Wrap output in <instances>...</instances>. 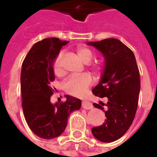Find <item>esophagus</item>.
Here are the masks:
<instances>
[{"instance_id": "obj_1", "label": "esophagus", "mask_w": 157, "mask_h": 157, "mask_svg": "<svg viewBox=\"0 0 157 157\" xmlns=\"http://www.w3.org/2000/svg\"><path fill=\"white\" fill-rule=\"evenodd\" d=\"M82 108L88 110V109H92L93 106H92V102H88L86 100H84V101H82Z\"/></svg>"}]
</instances>
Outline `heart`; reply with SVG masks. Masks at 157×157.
Returning <instances> with one entry per match:
<instances>
[{
  "label": "heart",
  "instance_id": "heart-1",
  "mask_svg": "<svg viewBox=\"0 0 157 157\" xmlns=\"http://www.w3.org/2000/svg\"><path fill=\"white\" fill-rule=\"evenodd\" d=\"M76 55L85 64H89L94 58L93 52L86 47H78L76 48ZM53 72L57 76H61L64 75L65 71L63 67V53H59L55 57L52 64ZM102 70V66L100 65H95L92 66V71L94 73H99ZM92 84V77L87 73H84L80 75L71 76L64 83V90L69 95L82 96L87 90L89 86Z\"/></svg>",
  "mask_w": 157,
  "mask_h": 157
}]
</instances>
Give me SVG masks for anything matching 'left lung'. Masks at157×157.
I'll use <instances>...</instances> for the list:
<instances>
[{
  "instance_id": "left-lung-1",
  "label": "left lung",
  "mask_w": 157,
  "mask_h": 157,
  "mask_svg": "<svg viewBox=\"0 0 157 157\" xmlns=\"http://www.w3.org/2000/svg\"><path fill=\"white\" fill-rule=\"evenodd\" d=\"M87 44L98 48L105 59L102 78L92 93L108 98L106 104L93 103L105 113L107 119L92 128V135L102 142L115 141L128 130L136 113L140 90L138 65L131 49L118 39H106Z\"/></svg>"
}]
</instances>
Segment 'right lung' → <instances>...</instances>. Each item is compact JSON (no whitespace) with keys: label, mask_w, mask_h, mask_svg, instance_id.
<instances>
[{"label":"right lung","mask_w":157,"mask_h":157,"mask_svg":"<svg viewBox=\"0 0 157 157\" xmlns=\"http://www.w3.org/2000/svg\"><path fill=\"white\" fill-rule=\"evenodd\" d=\"M68 43L57 38L37 42L22 62L21 90L24 117L30 129L46 140L61 135L69 115L82 106L80 99L69 95H65V102H50L55 92L50 85L55 81L52 64L62 46Z\"/></svg>","instance_id":"1"}]
</instances>
